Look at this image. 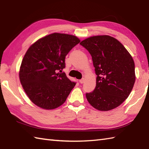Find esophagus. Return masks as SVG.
Instances as JSON below:
<instances>
[{
    "instance_id": "esophagus-1",
    "label": "esophagus",
    "mask_w": 149,
    "mask_h": 149,
    "mask_svg": "<svg viewBox=\"0 0 149 149\" xmlns=\"http://www.w3.org/2000/svg\"><path fill=\"white\" fill-rule=\"evenodd\" d=\"M84 78L81 79H80V80H79V83H81V84L84 83Z\"/></svg>"
}]
</instances>
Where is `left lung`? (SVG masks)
I'll list each match as a JSON object with an SVG mask.
<instances>
[{"label": "left lung", "instance_id": "1", "mask_svg": "<svg viewBox=\"0 0 149 149\" xmlns=\"http://www.w3.org/2000/svg\"><path fill=\"white\" fill-rule=\"evenodd\" d=\"M80 44L91 54L97 75L95 90L86 93L88 102L104 111L116 108L129 97L135 83L132 56L110 36H91Z\"/></svg>", "mask_w": 149, "mask_h": 149}]
</instances>
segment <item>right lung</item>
<instances>
[{
	"label": "right lung",
	"instance_id": "add662e5",
	"mask_svg": "<svg viewBox=\"0 0 149 149\" xmlns=\"http://www.w3.org/2000/svg\"><path fill=\"white\" fill-rule=\"evenodd\" d=\"M79 42L75 36L55 33L36 41L27 50L19 77L25 92L36 106L53 109L65 102L76 84L62 72L65 57Z\"/></svg>",
	"mask_w": 149,
	"mask_h": 149
}]
</instances>
